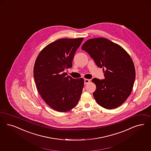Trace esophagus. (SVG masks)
<instances>
[{
    "label": "esophagus",
    "mask_w": 151,
    "mask_h": 151,
    "mask_svg": "<svg viewBox=\"0 0 151 151\" xmlns=\"http://www.w3.org/2000/svg\"><path fill=\"white\" fill-rule=\"evenodd\" d=\"M90 82V80L88 79V78H85L84 79V84H88Z\"/></svg>",
    "instance_id": "34e87169"
}]
</instances>
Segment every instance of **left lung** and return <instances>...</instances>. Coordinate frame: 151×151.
<instances>
[{
    "mask_svg": "<svg viewBox=\"0 0 151 151\" xmlns=\"http://www.w3.org/2000/svg\"><path fill=\"white\" fill-rule=\"evenodd\" d=\"M103 69L105 79L94 78L96 85L93 93L97 103L106 109H116L130 95L135 78L133 60L127 51L119 44L103 37L91 39L82 45Z\"/></svg>",
    "mask_w": 151,
    "mask_h": 151,
    "instance_id": "8db88e82",
    "label": "left lung"
}]
</instances>
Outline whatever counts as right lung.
Instances as JSON below:
<instances>
[{"label":"right lung","instance_id":"add662e5","mask_svg":"<svg viewBox=\"0 0 151 151\" xmlns=\"http://www.w3.org/2000/svg\"><path fill=\"white\" fill-rule=\"evenodd\" d=\"M84 40L60 39L41 50L34 67L37 90L49 107L65 112L78 104L84 88V78H73L64 71L71 68L75 52Z\"/></svg>","mask_w":151,"mask_h":151}]
</instances>
